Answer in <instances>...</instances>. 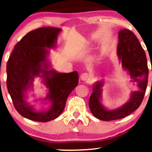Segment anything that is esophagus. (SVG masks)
Returning <instances> with one entry per match:
<instances>
[{
  "label": "esophagus",
  "instance_id": "esophagus-1",
  "mask_svg": "<svg viewBox=\"0 0 152 152\" xmlns=\"http://www.w3.org/2000/svg\"><path fill=\"white\" fill-rule=\"evenodd\" d=\"M89 78H90V76L88 73H83L80 76L81 80L83 81H87L89 79Z\"/></svg>",
  "mask_w": 152,
  "mask_h": 152
}]
</instances>
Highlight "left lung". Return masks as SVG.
Masks as SVG:
<instances>
[{"label":"left lung","mask_w":152,"mask_h":152,"mask_svg":"<svg viewBox=\"0 0 152 152\" xmlns=\"http://www.w3.org/2000/svg\"><path fill=\"white\" fill-rule=\"evenodd\" d=\"M119 43L117 53L120 63L127 70L131 81L136 82L139 90L131 93L128 102L114 110H108L101 103L104 82L98 81L93 87L89 106L94 117L103 121L124 118L134 112L141 105L148 82V67L143 48L137 37L128 29H121L118 35Z\"/></svg>","instance_id":"left-lung-1"}]
</instances>
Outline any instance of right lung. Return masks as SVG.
<instances>
[{
    "label": "right lung",
    "instance_id": "right-lung-1",
    "mask_svg": "<svg viewBox=\"0 0 152 152\" xmlns=\"http://www.w3.org/2000/svg\"><path fill=\"white\" fill-rule=\"evenodd\" d=\"M61 28L42 27L31 31L15 46L7 63V87L17 111L26 119L47 122L57 118L64 110L70 93L78 84L77 72L58 73L50 69L46 48L56 46ZM41 77L49 94L45 100L51 106L46 112H35L26 101L25 93L35 77Z\"/></svg>",
    "mask_w": 152,
    "mask_h": 152
}]
</instances>
